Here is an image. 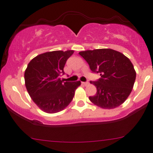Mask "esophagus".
Listing matches in <instances>:
<instances>
[{
  "label": "esophagus",
  "mask_w": 153,
  "mask_h": 153,
  "mask_svg": "<svg viewBox=\"0 0 153 153\" xmlns=\"http://www.w3.org/2000/svg\"><path fill=\"white\" fill-rule=\"evenodd\" d=\"M82 84L83 85H85V86H87V85H89V82H82Z\"/></svg>",
  "instance_id": "34e87169"
}]
</instances>
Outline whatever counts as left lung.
I'll use <instances>...</instances> for the list:
<instances>
[{"instance_id":"left-lung-1","label":"left lung","mask_w":153,"mask_h":153,"mask_svg":"<svg viewBox=\"0 0 153 153\" xmlns=\"http://www.w3.org/2000/svg\"><path fill=\"white\" fill-rule=\"evenodd\" d=\"M88 63L93 73L101 78L90 81L97 87V94L89 99L94 104L113 109L125 102L133 88L136 71L129 59L111 49H98L79 52Z\"/></svg>"}]
</instances>
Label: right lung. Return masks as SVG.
Returning <instances> with one entry per match:
<instances>
[{
	"instance_id": "obj_1",
	"label": "right lung",
	"mask_w": 153,
	"mask_h": 153,
	"mask_svg": "<svg viewBox=\"0 0 153 153\" xmlns=\"http://www.w3.org/2000/svg\"><path fill=\"white\" fill-rule=\"evenodd\" d=\"M73 50L53 51L39 54L29 62L24 73L25 85L30 98L42 111L55 113L73 100L80 81L64 82L60 77Z\"/></svg>"
}]
</instances>
